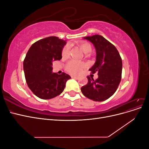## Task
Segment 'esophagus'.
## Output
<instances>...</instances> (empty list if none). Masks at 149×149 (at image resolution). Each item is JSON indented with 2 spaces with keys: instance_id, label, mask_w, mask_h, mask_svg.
I'll return each mask as SVG.
<instances>
[{
  "instance_id": "1",
  "label": "esophagus",
  "mask_w": 149,
  "mask_h": 149,
  "mask_svg": "<svg viewBox=\"0 0 149 149\" xmlns=\"http://www.w3.org/2000/svg\"><path fill=\"white\" fill-rule=\"evenodd\" d=\"M71 78H73V79H79V77H77V76H72Z\"/></svg>"
}]
</instances>
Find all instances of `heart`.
I'll list each match as a JSON object with an SVG mask.
<instances>
[{"mask_svg": "<svg viewBox=\"0 0 149 149\" xmlns=\"http://www.w3.org/2000/svg\"><path fill=\"white\" fill-rule=\"evenodd\" d=\"M79 47L82 52L85 54H89L92 50V47L89 43L86 42H82L79 43ZM61 56L63 58H67L69 56V47L65 46L62 49ZM86 65L83 63L78 62L76 61L71 60L66 65V71L71 74H78L81 73Z\"/></svg>", "mask_w": 149, "mask_h": 149, "instance_id": "b5f03b06", "label": "heart"}]
</instances>
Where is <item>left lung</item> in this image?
<instances>
[{
    "label": "left lung",
    "mask_w": 149,
    "mask_h": 149,
    "mask_svg": "<svg viewBox=\"0 0 149 149\" xmlns=\"http://www.w3.org/2000/svg\"><path fill=\"white\" fill-rule=\"evenodd\" d=\"M96 48V61L89 70L98 78L88 76V83L81 88L83 95L94 101H103L112 96L120 82L123 62L117 48L102 36L84 37Z\"/></svg>",
    "instance_id": "obj_1"
}]
</instances>
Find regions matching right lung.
I'll list each match as a JSON object with an SVG mask.
<instances>
[{
    "instance_id": "right-lung-1",
    "label": "right lung",
    "mask_w": 149,
    "mask_h": 149,
    "mask_svg": "<svg viewBox=\"0 0 149 149\" xmlns=\"http://www.w3.org/2000/svg\"><path fill=\"white\" fill-rule=\"evenodd\" d=\"M65 40L49 37L38 40L29 48L24 61L26 84L40 99L49 100L63 91L70 76L53 73V62L61 59Z\"/></svg>"
}]
</instances>
